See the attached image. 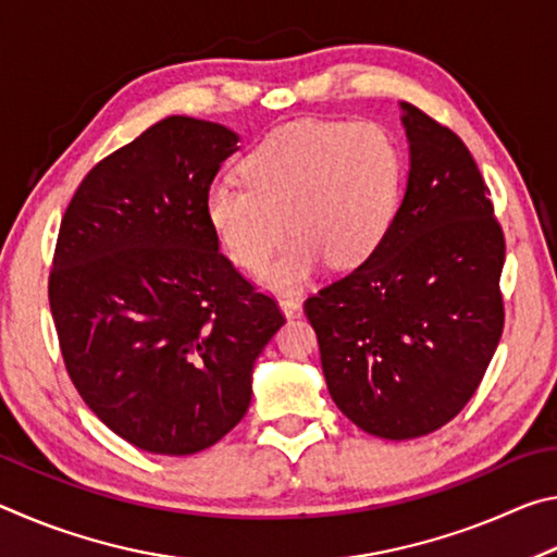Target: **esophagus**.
Segmentation results:
<instances>
[{
	"mask_svg": "<svg viewBox=\"0 0 557 557\" xmlns=\"http://www.w3.org/2000/svg\"><path fill=\"white\" fill-rule=\"evenodd\" d=\"M280 309H282V312H285V317H297L299 309H301V301H299V297L282 295L280 297Z\"/></svg>",
	"mask_w": 557,
	"mask_h": 557,
	"instance_id": "esophagus-1",
	"label": "esophagus"
}]
</instances>
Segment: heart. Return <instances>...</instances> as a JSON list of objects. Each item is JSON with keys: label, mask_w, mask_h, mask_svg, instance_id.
Instances as JSON below:
<instances>
[{"label": "heart", "mask_w": 557, "mask_h": 557, "mask_svg": "<svg viewBox=\"0 0 557 557\" xmlns=\"http://www.w3.org/2000/svg\"><path fill=\"white\" fill-rule=\"evenodd\" d=\"M238 172L243 186L215 182L206 191L209 228L245 272L265 270L289 231L268 280L295 287L322 260L354 268L373 256L400 209L405 157L379 122L309 120L272 132Z\"/></svg>", "instance_id": "1"}]
</instances>
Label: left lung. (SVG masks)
Here are the masks:
<instances>
[{
  "label": "left lung",
  "instance_id": "obj_1",
  "mask_svg": "<svg viewBox=\"0 0 557 557\" xmlns=\"http://www.w3.org/2000/svg\"><path fill=\"white\" fill-rule=\"evenodd\" d=\"M410 176L388 235L305 301L326 388L356 428L412 440L476 393L504 332V228L474 157L403 102Z\"/></svg>",
  "mask_w": 557,
  "mask_h": 557
}]
</instances>
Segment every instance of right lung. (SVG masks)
Instances as JSON below:
<instances>
[{
    "label": "right lung",
    "instance_id": "right-lung-1",
    "mask_svg": "<svg viewBox=\"0 0 557 557\" xmlns=\"http://www.w3.org/2000/svg\"><path fill=\"white\" fill-rule=\"evenodd\" d=\"M238 143L166 117L90 169L65 209L49 305L75 391L152 455L186 457L243 420L252 366L285 324L219 250L203 199Z\"/></svg>",
    "mask_w": 557,
    "mask_h": 557
}]
</instances>
